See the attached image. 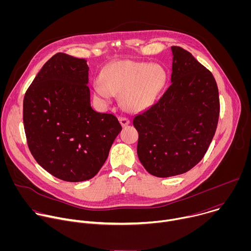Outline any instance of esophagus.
<instances>
[{
  "label": "esophagus",
  "mask_w": 251,
  "mask_h": 251,
  "mask_svg": "<svg viewBox=\"0 0 251 251\" xmlns=\"http://www.w3.org/2000/svg\"><path fill=\"white\" fill-rule=\"evenodd\" d=\"M119 122H120V124H121L123 127H125V126L129 125V123H130V120H129L127 117L121 116V117H119Z\"/></svg>",
  "instance_id": "34e87169"
}]
</instances>
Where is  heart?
I'll list each match as a JSON object with an SVG mask.
<instances>
[{
	"label": "heart",
	"instance_id": "obj_1",
	"mask_svg": "<svg viewBox=\"0 0 251 251\" xmlns=\"http://www.w3.org/2000/svg\"><path fill=\"white\" fill-rule=\"evenodd\" d=\"M166 82L165 70L146 62L122 60L112 63L102 74V83L94 85L96 98L107 103L112 94L122 93V102L130 111L149 107Z\"/></svg>",
	"mask_w": 251,
	"mask_h": 251
}]
</instances>
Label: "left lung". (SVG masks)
Wrapping results in <instances>:
<instances>
[{"instance_id":"left-lung-1","label":"left lung","mask_w":251,"mask_h":251,"mask_svg":"<svg viewBox=\"0 0 251 251\" xmlns=\"http://www.w3.org/2000/svg\"><path fill=\"white\" fill-rule=\"evenodd\" d=\"M172 51L171 85L158 102L133 119L139 160L159 177L194 168L205 155L220 117L212 74L183 48L172 47Z\"/></svg>"}]
</instances>
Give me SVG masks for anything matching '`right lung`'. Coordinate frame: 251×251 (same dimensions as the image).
I'll use <instances>...</instances> for the list:
<instances>
[{
	"label": "right lung",
	"mask_w": 251,
	"mask_h": 251,
	"mask_svg": "<svg viewBox=\"0 0 251 251\" xmlns=\"http://www.w3.org/2000/svg\"><path fill=\"white\" fill-rule=\"evenodd\" d=\"M84 58L57 52L42 67L24 97L28 149L46 171L66 182L93 177L122 130L113 114L90 105Z\"/></svg>",
	"instance_id": "obj_1"
}]
</instances>
